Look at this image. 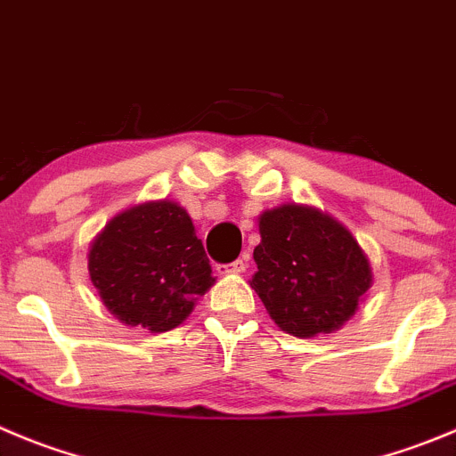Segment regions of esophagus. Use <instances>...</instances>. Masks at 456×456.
<instances>
[{
    "label": "esophagus",
    "instance_id": "1",
    "mask_svg": "<svg viewBox=\"0 0 456 456\" xmlns=\"http://www.w3.org/2000/svg\"><path fill=\"white\" fill-rule=\"evenodd\" d=\"M244 271H246V259L241 257L231 264H219V266H216V273H219V275H228V273H237V275H240V273Z\"/></svg>",
    "mask_w": 456,
    "mask_h": 456
}]
</instances>
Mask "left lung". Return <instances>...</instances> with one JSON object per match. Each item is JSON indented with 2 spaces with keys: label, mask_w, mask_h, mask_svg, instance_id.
I'll return each mask as SVG.
<instances>
[{
  "label": "left lung",
  "mask_w": 456,
  "mask_h": 456,
  "mask_svg": "<svg viewBox=\"0 0 456 456\" xmlns=\"http://www.w3.org/2000/svg\"><path fill=\"white\" fill-rule=\"evenodd\" d=\"M250 286L281 331L314 338L340 329L371 286V266L340 221L284 203L259 215Z\"/></svg>",
  "instance_id": "obj_1"
}]
</instances>
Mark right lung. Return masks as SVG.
Instances as JSON below:
<instances>
[{"mask_svg": "<svg viewBox=\"0 0 456 456\" xmlns=\"http://www.w3.org/2000/svg\"><path fill=\"white\" fill-rule=\"evenodd\" d=\"M89 277L102 305L129 327H179L215 284L188 212L147 201L116 215L89 246Z\"/></svg>", "mask_w": 456, "mask_h": 456, "instance_id": "1", "label": "right lung"}]
</instances>
